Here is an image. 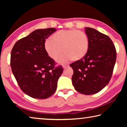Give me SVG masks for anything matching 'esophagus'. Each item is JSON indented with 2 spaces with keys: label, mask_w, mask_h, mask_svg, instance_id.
<instances>
[{
  "label": "esophagus",
  "mask_w": 127,
  "mask_h": 127,
  "mask_svg": "<svg viewBox=\"0 0 127 127\" xmlns=\"http://www.w3.org/2000/svg\"><path fill=\"white\" fill-rule=\"evenodd\" d=\"M69 66V65H68V64H64V65H63V68L64 69H66V68H68Z\"/></svg>",
  "instance_id": "esophagus-1"
}]
</instances>
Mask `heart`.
<instances>
[{
  "mask_svg": "<svg viewBox=\"0 0 127 127\" xmlns=\"http://www.w3.org/2000/svg\"><path fill=\"white\" fill-rule=\"evenodd\" d=\"M89 48V38L87 34L77 30H60L51 36V40H46L44 44L45 50L52 59L58 58L63 51L65 54L58 59L62 63L70 59L77 61L83 59Z\"/></svg>",
  "mask_w": 127,
  "mask_h": 127,
  "instance_id": "heart-1",
  "label": "heart"
}]
</instances>
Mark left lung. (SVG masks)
<instances>
[{
  "mask_svg": "<svg viewBox=\"0 0 127 127\" xmlns=\"http://www.w3.org/2000/svg\"><path fill=\"white\" fill-rule=\"evenodd\" d=\"M89 38L86 55L70 64L73 70L72 85L75 90L84 95L100 91L108 84L112 76L117 52L110 38L90 27H85Z\"/></svg>",
  "mask_w": 127,
  "mask_h": 127,
  "instance_id": "left-lung-1",
  "label": "left lung"
}]
</instances>
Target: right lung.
Wrapping results in <instances>:
<instances>
[{
  "label": "right lung",
  "instance_id": "right-lung-1",
  "mask_svg": "<svg viewBox=\"0 0 127 127\" xmlns=\"http://www.w3.org/2000/svg\"><path fill=\"white\" fill-rule=\"evenodd\" d=\"M54 28L35 30L16 42L10 54V66L19 86L31 97L45 99L55 93L63 72L48 55L44 44Z\"/></svg>",
  "mask_w": 127,
  "mask_h": 127
}]
</instances>
